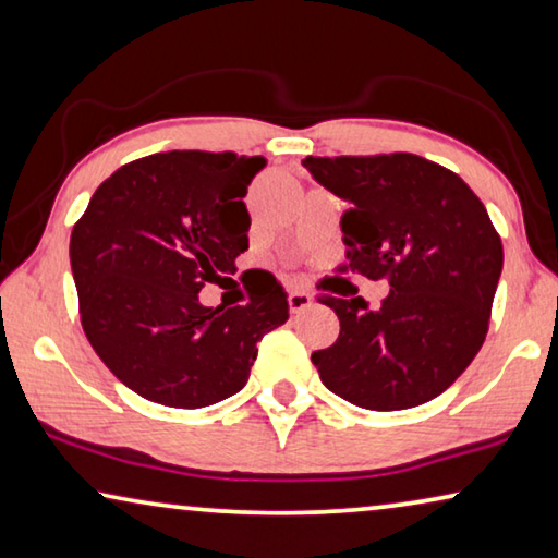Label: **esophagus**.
Returning <instances> with one entry per match:
<instances>
[{
  "mask_svg": "<svg viewBox=\"0 0 558 558\" xmlns=\"http://www.w3.org/2000/svg\"><path fill=\"white\" fill-rule=\"evenodd\" d=\"M288 305H290V313H301L305 307L313 305V295L305 293V290H293V293L288 295Z\"/></svg>",
  "mask_w": 558,
  "mask_h": 558,
  "instance_id": "obj_1",
  "label": "esophagus"
}]
</instances>
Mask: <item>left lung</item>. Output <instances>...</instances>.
<instances>
[{"mask_svg": "<svg viewBox=\"0 0 558 558\" xmlns=\"http://www.w3.org/2000/svg\"><path fill=\"white\" fill-rule=\"evenodd\" d=\"M323 187L351 207L340 218L353 272L386 278L378 307L320 301L338 340L313 353L320 380L368 411H403L444 393L484 345L504 268L501 238L459 174L411 153L305 157Z\"/></svg>", "mask_w": 558, "mask_h": 558, "instance_id": "1", "label": "left lung"}]
</instances>
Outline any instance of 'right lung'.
<instances>
[{
    "mask_svg": "<svg viewBox=\"0 0 558 558\" xmlns=\"http://www.w3.org/2000/svg\"><path fill=\"white\" fill-rule=\"evenodd\" d=\"M265 157L172 149L122 165L70 238L82 328L124 386L153 403L203 409L247 384L257 343L288 320L272 286L205 307L197 293L247 251L243 197Z\"/></svg>",
    "mask_w": 558,
    "mask_h": 558,
    "instance_id": "1",
    "label": "right lung"
}]
</instances>
